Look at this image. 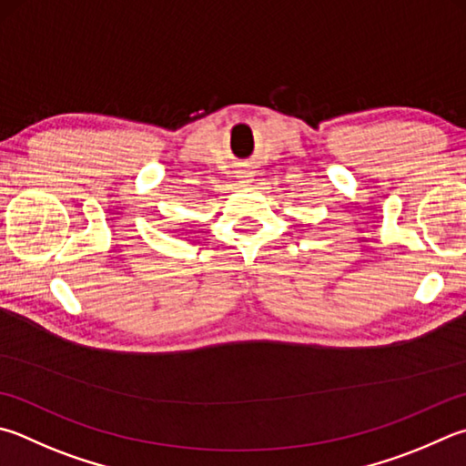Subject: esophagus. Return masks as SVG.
I'll list each match as a JSON object with an SVG mask.
<instances>
[{"instance_id": "34e87169", "label": "esophagus", "mask_w": 466, "mask_h": 466, "mask_svg": "<svg viewBox=\"0 0 466 466\" xmlns=\"http://www.w3.org/2000/svg\"><path fill=\"white\" fill-rule=\"evenodd\" d=\"M240 179H242V183H250L252 181V173H242Z\"/></svg>"}]
</instances>
